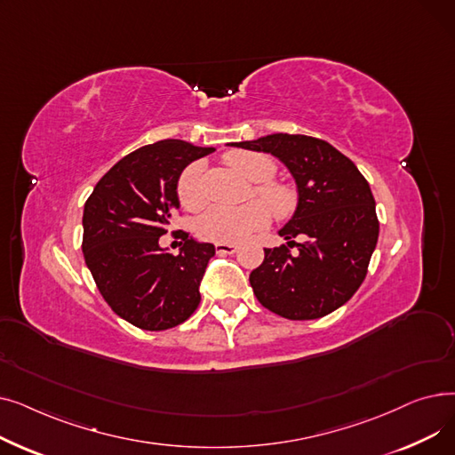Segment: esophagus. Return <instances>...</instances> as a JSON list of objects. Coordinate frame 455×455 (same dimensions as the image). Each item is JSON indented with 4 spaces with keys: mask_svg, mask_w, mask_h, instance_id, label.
Masks as SVG:
<instances>
[{
    "mask_svg": "<svg viewBox=\"0 0 455 455\" xmlns=\"http://www.w3.org/2000/svg\"><path fill=\"white\" fill-rule=\"evenodd\" d=\"M215 251H218L220 254H234L237 251V247L230 245V243H215Z\"/></svg>",
    "mask_w": 455,
    "mask_h": 455,
    "instance_id": "obj_1",
    "label": "esophagus"
}]
</instances>
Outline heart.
Returning <instances> with one entry per match:
<instances>
[{"mask_svg": "<svg viewBox=\"0 0 455 455\" xmlns=\"http://www.w3.org/2000/svg\"><path fill=\"white\" fill-rule=\"evenodd\" d=\"M225 162L234 172L243 175L254 184V194L266 200L267 207L260 201H251L243 206H213L197 221V232L210 242L218 243H240L247 237L267 227L271 212L278 220H288L297 210V191L273 180L276 175V164L271 156L252 151H234L225 155ZM177 197L182 208L197 212L206 204V194L203 188V165L191 164L180 173L177 182Z\"/></svg>", "mask_w": 455, "mask_h": 455, "instance_id": "heart-1", "label": "heart"}]
</instances>
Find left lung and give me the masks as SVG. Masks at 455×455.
<instances>
[{
	"label": "left lung",
	"mask_w": 455,
	"mask_h": 455,
	"mask_svg": "<svg viewBox=\"0 0 455 455\" xmlns=\"http://www.w3.org/2000/svg\"><path fill=\"white\" fill-rule=\"evenodd\" d=\"M230 146L271 153L288 165L299 189L293 218L278 232L288 245L264 249V261L249 276L256 299L291 321L331 314L365 280L378 242L369 182L350 158L314 136L278 132Z\"/></svg>",
	"instance_id": "8db88e82"
}]
</instances>
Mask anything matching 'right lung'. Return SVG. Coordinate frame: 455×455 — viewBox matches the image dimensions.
<instances>
[{"label":"right lung","instance_id":"obj_1","mask_svg":"<svg viewBox=\"0 0 455 455\" xmlns=\"http://www.w3.org/2000/svg\"><path fill=\"white\" fill-rule=\"evenodd\" d=\"M213 151L182 140L143 146L112 165L84 204L86 266L112 312L141 330L179 326L201 302L199 285L215 247L180 230L173 235L184 245L175 256L158 240L179 208L182 170Z\"/></svg>","mask_w":455,"mask_h":455}]
</instances>
